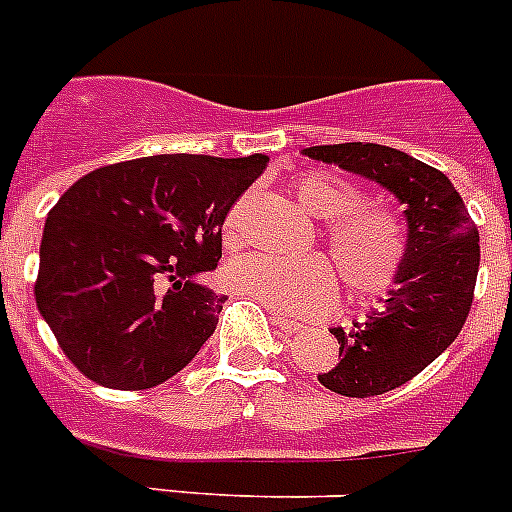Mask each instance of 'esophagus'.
<instances>
[{"label":"esophagus","instance_id":"esophagus-1","mask_svg":"<svg viewBox=\"0 0 512 512\" xmlns=\"http://www.w3.org/2000/svg\"><path fill=\"white\" fill-rule=\"evenodd\" d=\"M272 313V323L274 326H279L282 331H287V334H300V331L305 329L303 323L292 321V318H287L285 313H277V310H269Z\"/></svg>","mask_w":512,"mask_h":512}]
</instances>
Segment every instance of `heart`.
Instances as JSON below:
<instances>
[{"label":"heart","mask_w":512,"mask_h":512,"mask_svg":"<svg viewBox=\"0 0 512 512\" xmlns=\"http://www.w3.org/2000/svg\"><path fill=\"white\" fill-rule=\"evenodd\" d=\"M292 194L313 217H323V243L329 248L349 295L362 300L386 298L404 269L409 238L404 220L383 202L362 199L355 183L334 170H308L295 178ZM240 212L235 204L222 222V240L233 248L240 240ZM230 290L261 305L295 316H316L336 298V273L323 256L298 261L261 253L238 256L225 266Z\"/></svg>","instance_id":"b5f03b06"}]
</instances>
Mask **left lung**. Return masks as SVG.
I'll list each match as a JSON object with an SVG mask.
<instances>
[{"instance_id":"1","label":"left lung","mask_w":512,"mask_h":512,"mask_svg":"<svg viewBox=\"0 0 512 512\" xmlns=\"http://www.w3.org/2000/svg\"><path fill=\"white\" fill-rule=\"evenodd\" d=\"M305 155L383 183L406 204L409 251L386 308L355 329H331L339 362L318 381L368 399L412 381L461 334L474 303L479 230L445 173L386 144L344 142Z\"/></svg>"}]
</instances>
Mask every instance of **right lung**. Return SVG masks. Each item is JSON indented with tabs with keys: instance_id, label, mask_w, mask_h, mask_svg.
I'll return each mask as SVG.
<instances>
[{
	"instance_id": "add662e5",
	"label": "right lung",
	"mask_w": 512,
	"mask_h": 512,
	"mask_svg": "<svg viewBox=\"0 0 512 512\" xmlns=\"http://www.w3.org/2000/svg\"><path fill=\"white\" fill-rule=\"evenodd\" d=\"M266 163L139 157L61 194L43 227L36 303L85 378L144 391L194 360L227 300L194 277L222 259V222Z\"/></svg>"
}]
</instances>
